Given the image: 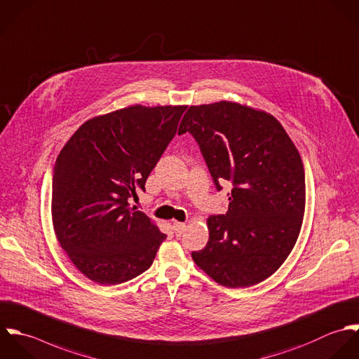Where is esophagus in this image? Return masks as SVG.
Instances as JSON below:
<instances>
[{
    "instance_id": "1",
    "label": "esophagus",
    "mask_w": 359,
    "mask_h": 359,
    "mask_svg": "<svg viewBox=\"0 0 359 359\" xmlns=\"http://www.w3.org/2000/svg\"><path fill=\"white\" fill-rule=\"evenodd\" d=\"M172 230H174L175 236L178 237V236H181V234L184 233V230H185V224H184V223H178V222H174V223H172Z\"/></svg>"
}]
</instances>
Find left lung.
<instances>
[{
  "label": "left lung",
  "instance_id": "left-lung-1",
  "mask_svg": "<svg viewBox=\"0 0 359 359\" xmlns=\"http://www.w3.org/2000/svg\"><path fill=\"white\" fill-rule=\"evenodd\" d=\"M198 142L216 189L233 184L229 212L208 219L209 241L195 263L230 288L271 276L292 250L305 212L301 156L273 116L220 102L192 106L178 133Z\"/></svg>",
  "mask_w": 359,
  "mask_h": 359
}]
</instances>
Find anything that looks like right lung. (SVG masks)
<instances>
[{"label": "right lung", "mask_w": 359, "mask_h": 359, "mask_svg": "<svg viewBox=\"0 0 359 359\" xmlns=\"http://www.w3.org/2000/svg\"><path fill=\"white\" fill-rule=\"evenodd\" d=\"M187 106H132L85 122L53 170L55 236L90 280L116 285L147 270L165 234L129 199L144 191Z\"/></svg>", "instance_id": "right-lung-1"}]
</instances>
